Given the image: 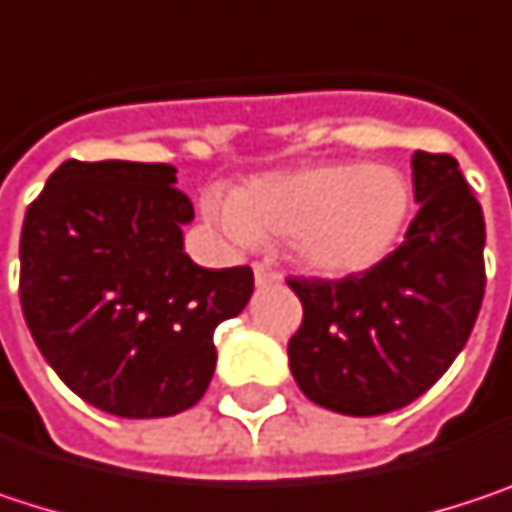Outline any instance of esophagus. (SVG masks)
Wrapping results in <instances>:
<instances>
[{
  "mask_svg": "<svg viewBox=\"0 0 512 512\" xmlns=\"http://www.w3.org/2000/svg\"><path fill=\"white\" fill-rule=\"evenodd\" d=\"M255 281L260 287H263V284H272V281H278V272L269 269L266 263H255Z\"/></svg>",
  "mask_w": 512,
  "mask_h": 512,
  "instance_id": "esophagus-1",
  "label": "esophagus"
}]
</instances>
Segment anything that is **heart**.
<instances>
[{
	"instance_id": "obj_1",
	"label": "heart",
	"mask_w": 512,
	"mask_h": 512,
	"mask_svg": "<svg viewBox=\"0 0 512 512\" xmlns=\"http://www.w3.org/2000/svg\"><path fill=\"white\" fill-rule=\"evenodd\" d=\"M204 213L240 246L290 243L305 269L353 278L403 243L415 189L394 165L317 162L257 174L234 195H207Z\"/></svg>"
}]
</instances>
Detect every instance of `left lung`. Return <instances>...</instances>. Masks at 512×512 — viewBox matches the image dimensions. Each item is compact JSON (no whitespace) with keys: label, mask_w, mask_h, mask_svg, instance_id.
I'll use <instances>...</instances> for the list:
<instances>
[{"label":"left lung","mask_w":512,"mask_h":512,"mask_svg":"<svg viewBox=\"0 0 512 512\" xmlns=\"http://www.w3.org/2000/svg\"><path fill=\"white\" fill-rule=\"evenodd\" d=\"M421 204L406 240L344 281L290 278L302 326L287 344L299 391L341 415H385L418 400L465 347L486 287L483 210L457 159L412 156Z\"/></svg>","instance_id":"8db88e82"}]
</instances>
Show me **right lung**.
Segmentation results:
<instances>
[{
    "mask_svg": "<svg viewBox=\"0 0 512 512\" xmlns=\"http://www.w3.org/2000/svg\"><path fill=\"white\" fill-rule=\"evenodd\" d=\"M165 162L67 159L20 237V302L47 364L118 418L195 406L216 370L213 332L255 290L249 266L204 269L183 249L192 201Z\"/></svg>",
    "mask_w": 512,
    "mask_h": 512,
    "instance_id": "right-lung-1",
    "label": "right lung"
}]
</instances>
